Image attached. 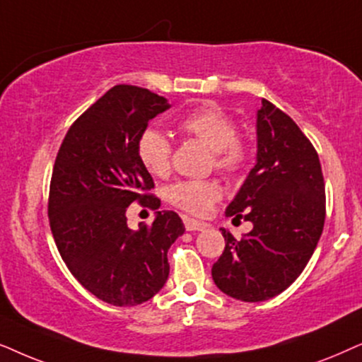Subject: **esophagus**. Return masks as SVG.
Returning a JSON list of instances; mask_svg holds the SVG:
<instances>
[{
  "label": "esophagus",
  "mask_w": 362,
  "mask_h": 362,
  "mask_svg": "<svg viewBox=\"0 0 362 362\" xmlns=\"http://www.w3.org/2000/svg\"><path fill=\"white\" fill-rule=\"evenodd\" d=\"M184 225L185 228L189 231H195V230H204L206 228V223H204V221H199V220H194V218H189V216H184Z\"/></svg>",
  "instance_id": "1"
}]
</instances>
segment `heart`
Segmentation results:
<instances>
[{
  "label": "heart",
  "mask_w": 362,
  "mask_h": 362,
  "mask_svg": "<svg viewBox=\"0 0 362 362\" xmlns=\"http://www.w3.org/2000/svg\"><path fill=\"white\" fill-rule=\"evenodd\" d=\"M178 131L197 139L211 151V167L226 177H238L252 160V147L237 136L235 119L216 105H205L178 120ZM137 157L153 177H165L172 165V144L157 129L148 127L139 136ZM173 206L192 215H206L220 200L221 187L215 180H178L165 190Z\"/></svg>",
  "instance_id": "obj_1"
}]
</instances>
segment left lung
<instances>
[{
  "label": "left lung",
  "instance_id": "left-lung-1",
  "mask_svg": "<svg viewBox=\"0 0 362 362\" xmlns=\"http://www.w3.org/2000/svg\"><path fill=\"white\" fill-rule=\"evenodd\" d=\"M257 136V165L226 209L253 230L235 238L221 228L225 250L211 267L220 291L248 303L279 295L300 276L326 216L320 157L295 120L263 99Z\"/></svg>",
  "mask_w": 362,
  "mask_h": 362
}]
</instances>
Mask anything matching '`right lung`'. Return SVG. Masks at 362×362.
<instances>
[{"label": "right lung", "mask_w": 362, "mask_h": 362, "mask_svg": "<svg viewBox=\"0 0 362 362\" xmlns=\"http://www.w3.org/2000/svg\"><path fill=\"white\" fill-rule=\"evenodd\" d=\"M167 99L119 84L77 117L56 156L47 216L61 258L86 290L114 306L142 305L165 285L168 248L185 226L172 210L127 226L129 205L157 210L153 180L137 157L148 120Z\"/></svg>", "instance_id": "1"}]
</instances>
